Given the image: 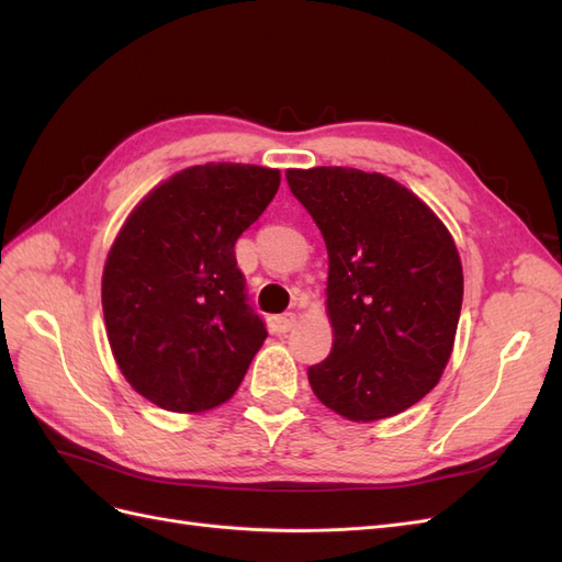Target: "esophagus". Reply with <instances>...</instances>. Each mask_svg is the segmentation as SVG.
Masks as SVG:
<instances>
[{"mask_svg":"<svg viewBox=\"0 0 562 562\" xmlns=\"http://www.w3.org/2000/svg\"><path fill=\"white\" fill-rule=\"evenodd\" d=\"M295 323H297V316L293 312H288V314H281L274 318V328H277V333H288L295 328Z\"/></svg>","mask_w":562,"mask_h":562,"instance_id":"1","label":"esophagus"}]
</instances>
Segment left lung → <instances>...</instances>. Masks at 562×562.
<instances>
[{
	"instance_id": "left-lung-1",
	"label": "left lung",
	"mask_w": 562,
	"mask_h": 562,
	"mask_svg": "<svg viewBox=\"0 0 562 562\" xmlns=\"http://www.w3.org/2000/svg\"><path fill=\"white\" fill-rule=\"evenodd\" d=\"M328 248L333 349L307 370L316 398L351 422L394 417L438 384L462 312L452 234L403 184L359 168H288Z\"/></svg>"
}]
</instances>
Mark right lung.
I'll use <instances>...</instances> for the list:
<instances>
[{"instance_id":"right-lung-1","label":"right lung","mask_w":562,"mask_h":562,"mask_svg":"<svg viewBox=\"0 0 562 562\" xmlns=\"http://www.w3.org/2000/svg\"><path fill=\"white\" fill-rule=\"evenodd\" d=\"M281 182L252 164L190 166L157 184L108 252L103 314L114 361L140 396L206 413L239 389L267 330L246 302L234 244Z\"/></svg>"}]
</instances>
